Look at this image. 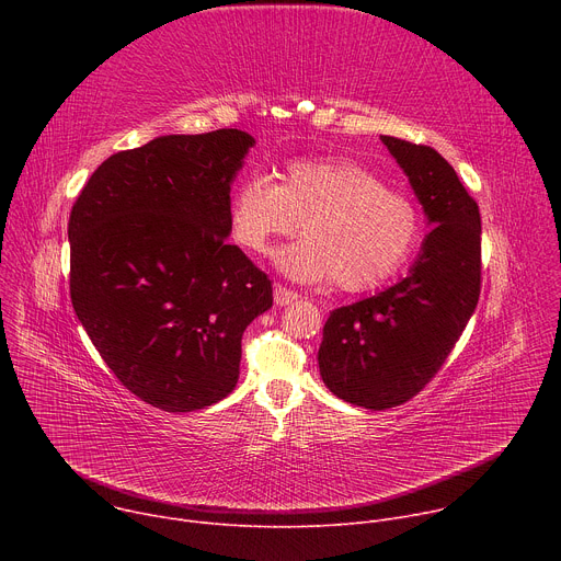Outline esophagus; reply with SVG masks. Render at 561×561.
<instances>
[{"label":"esophagus","instance_id":"34e87169","mask_svg":"<svg viewBox=\"0 0 561 561\" xmlns=\"http://www.w3.org/2000/svg\"><path fill=\"white\" fill-rule=\"evenodd\" d=\"M297 293L295 290H288L286 286H282V284H275V288H273V299H275V304L277 306H288V304H293V301H297Z\"/></svg>","mask_w":561,"mask_h":561}]
</instances>
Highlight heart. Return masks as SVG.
Returning <instances> with one entry per match:
<instances>
[{"label": "heart", "instance_id": "1", "mask_svg": "<svg viewBox=\"0 0 561 561\" xmlns=\"http://www.w3.org/2000/svg\"><path fill=\"white\" fill-rule=\"evenodd\" d=\"M277 182L249 178L228 202L232 242L253 255L268 251L301 221L304 239L273 255L295 282L333 279L340 290L362 293L392 277L417 247L422 213L404 195L353 159H295Z\"/></svg>", "mask_w": 561, "mask_h": 561}]
</instances>
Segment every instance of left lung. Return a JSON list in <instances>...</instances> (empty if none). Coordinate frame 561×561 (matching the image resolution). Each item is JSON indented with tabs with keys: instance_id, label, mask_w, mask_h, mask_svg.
<instances>
[{
	"instance_id": "obj_1",
	"label": "left lung",
	"mask_w": 561,
	"mask_h": 561,
	"mask_svg": "<svg viewBox=\"0 0 561 561\" xmlns=\"http://www.w3.org/2000/svg\"><path fill=\"white\" fill-rule=\"evenodd\" d=\"M428 219L417 260L397 284L335 308L317 362L327 388L353 407L386 411L442 368L479 299L482 219L455 169L431 146L379 137Z\"/></svg>"
}]
</instances>
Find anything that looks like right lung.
Instances as JSON below:
<instances>
[{"mask_svg": "<svg viewBox=\"0 0 561 561\" xmlns=\"http://www.w3.org/2000/svg\"><path fill=\"white\" fill-rule=\"evenodd\" d=\"M255 137L162 135L91 175L68 221L70 299L102 359L146 404L191 413L239 379L271 279L226 244L230 186Z\"/></svg>", "mask_w": 561, "mask_h": 561, "instance_id": "add662e5", "label": "right lung"}]
</instances>
